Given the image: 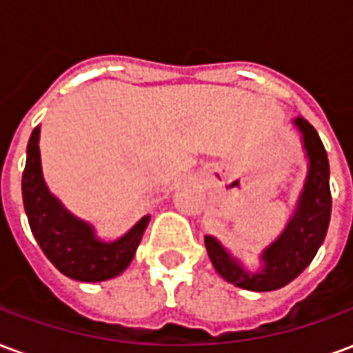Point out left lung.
<instances>
[{
    "mask_svg": "<svg viewBox=\"0 0 353 353\" xmlns=\"http://www.w3.org/2000/svg\"><path fill=\"white\" fill-rule=\"evenodd\" d=\"M296 128L303 134L304 149L310 161L304 191L299 206L281 236L263 253V268L248 272L236 259L223 250L214 236H206V250L215 270L229 283L250 291H274L293 281L310 265L319 245L325 240L331 219V187H329V161L318 132L304 117L295 119Z\"/></svg>",
    "mask_w": 353,
    "mask_h": 353,
    "instance_id": "1",
    "label": "left lung"
}]
</instances>
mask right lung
I'll return each mask as SVG.
<instances>
[{
	"instance_id": "add662e5",
	"label": "right lung",
	"mask_w": 353,
	"mask_h": 353,
	"mask_svg": "<svg viewBox=\"0 0 353 353\" xmlns=\"http://www.w3.org/2000/svg\"><path fill=\"white\" fill-rule=\"evenodd\" d=\"M22 199L30 229L47 259L60 272L79 281H103L130 265L149 217L117 242H100L90 225L73 217L47 189L39 159V126H35L22 174Z\"/></svg>"
}]
</instances>
